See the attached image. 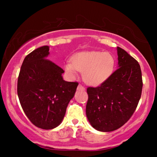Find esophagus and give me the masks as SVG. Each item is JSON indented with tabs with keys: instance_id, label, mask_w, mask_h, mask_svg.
<instances>
[{
	"instance_id": "34e87169",
	"label": "esophagus",
	"mask_w": 157,
	"mask_h": 157,
	"mask_svg": "<svg viewBox=\"0 0 157 157\" xmlns=\"http://www.w3.org/2000/svg\"><path fill=\"white\" fill-rule=\"evenodd\" d=\"M77 89H78L79 90H85L84 86H82V84H79L78 85V87H77Z\"/></svg>"
}]
</instances>
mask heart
<instances>
[{"instance_id":"b5f03b06","label":"heart","mask_w":157,"mask_h":157,"mask_svg":"<svg viewBox=\"0 0 157 157\" xmlns=\"http://www.w3.org/2000/svg\"><path fill=\"white\" fill-rule=\"evenodd\" d=\"M115 66L113 56L109 52H90L75 55L67 61L64 68L70 76L75 77L77 71L82 73L86 83L97 86L102 83L112 75Z\"/></svg>"}]
</instances>
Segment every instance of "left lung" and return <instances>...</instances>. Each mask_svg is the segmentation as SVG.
I'll return each instance as SVG.
<instances>
[{
    "mask_svg": "<svg viewBox=\"0 0 157 157\" xmlns=\"http://www.w3.org/2000/svg\"><path fill=\"white\" fill-rule=\"evenodd\" d=\"M119 68L99 86L88 87L86 116L97 131L109 132L120 128L137 107L142 89L139 63L117 47Z\"/></svg>",
    "mask_w": 157,
    "mask_h": 157,
    "instance_id": "1",
    "label": "left lung"
}]
</instances>
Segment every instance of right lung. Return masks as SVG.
I'll list each match as a JSON object with an SVG mask.
<instances>
[{"instance_id":"add662e5","label":"right lung","mask_w":157,"mask_h":157,"mask_svg":"<svg viewBox=\"0 0 157 157\" xmlns=\"http://www.w3.org/2000/svg\"><path fill=\"white\" fill-rule=\"evenodd\" d=\"M48 54V46H44L26 55L17 79V95L25 114L33 125L46 130L61 123L78 86L63 80L64 71L46 58Z\"/></svg>"}]
</instances>
